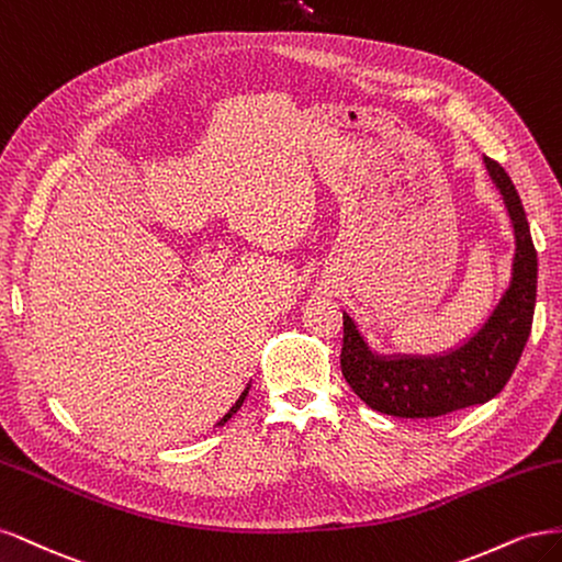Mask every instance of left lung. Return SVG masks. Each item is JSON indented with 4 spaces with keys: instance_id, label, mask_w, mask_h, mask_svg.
Returning <instances> with one entry per match:
<instances>
[{
    "instance_id": "obj_1",
    "label": "left lung",
    "mask_w": 562,
    "mask_h": 562,
    "mask_svg": "<svg viewBox=\"0 0 562 562\" xmlns=\"http://www.w3.org/2000/svg\"><path fill=\"white\" fill-rule=\"evenodd\" d=\"M514 228L512 280L499 303L458 348L441 355H378L342 313L340 369L369 408L394 418H439L491 402L512 378L528 342L537 299V251L520 195L499 162L483 158Z\"/></svg>"
}]
</instances>
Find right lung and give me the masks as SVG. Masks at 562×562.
Masks as SVG:
<instances>
[{
	"label": "right lung",
	"mask_w": 562,
	"mask_h": 562,
	"mask_svg": "<svg viewBox=\"0 0 562 562\" xmlns=\"http://www.w3.org/2000/svg\"><path fill=\"white\" fill-rule=\"evenodd\" d=\"M247 392H249V385H247V387H245V392L240 394V400H238V402H235V404L231 406V411H228V413L224 415V418H222L220 423H216V425H224L226 420H231V415H233V413H238V408H240V406H243V402H245V396H247Z\"/></svg>",
	"instance_id": "add662e5"
}]
</instances>
